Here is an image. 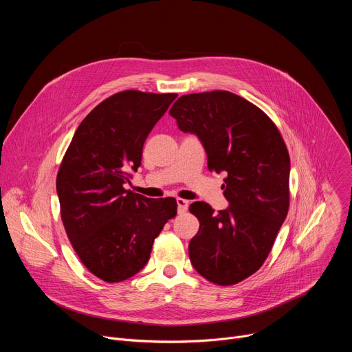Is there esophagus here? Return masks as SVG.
<instances>
[{
	"label": "esophagus",
	"instance_id": "34e87169",
	"mask_svg": "<svg viewBox=\"0 0 352 352\" xmlns=\"http://www.w3.org/2000/svg\"><path fill=\"white\" fill-rule=\"evenodd\" d=\"M177 205H178V213H185L186 210H188V206H189V202L188 200H185V199H181V197H178L177 199Z\"/></svg>",
	"mask_w": 352,
	"mask_h": 352
}]
</instances>
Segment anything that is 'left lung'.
Masks as SVG:
<instances>
[{"label":"left lung","instance_id":"left-lung-1","mask_svg":"<svg viewBox=\"0 0 352 352\" xmlns=\"http://www.w3.org/2000/svg\"><path fill=\"white\" fill-rule=\"evenodd\" d=\"M170 116L202 142L209 170L227 174L226 210L216 213L205 202L189 206L200 224L189 242L190 263L214 284H236L261 269L287 217V146L259 107L231 91L181 96Z\"/></svg>","mask_w":352,"mask_h":352}]
</instances>
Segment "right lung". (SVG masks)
<instances>
[{
  "mask_svg": "<svg viewBox=\"0 0 352 352\" xmlns=\"http://www.w3.org/2000/svg\"><path fill=\"white\" fill-rule=\"evenodd\" d=\"M177 93L125 90L96 106L78 126L57 174L61 220L85 267L107 283L140 272L155 238L175 217L174 197L148 199L129 189V170Z\"/></svg>",
  "mask_w": 352,
  "mask_h": 352,
  "instance_id": "obj_1",
  "label": "right lung"
}]
</instances>
